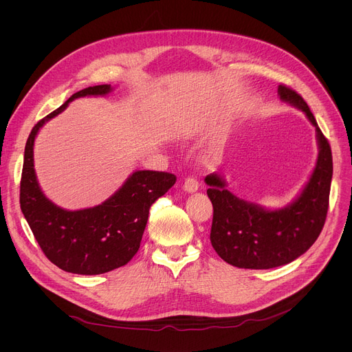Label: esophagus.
<instances>
[{
	"label": "esophagus",
	"instance_id": "obj_1",
	"mask_svg": "<svg viewBox=\"0 0 352 352\" xmlns=\"http://www.w3.org/2000/svg\"><path fill=\"white\" fill-rule=\"evenodd\" d=\"M184 189H185V192H188V193L196 192V190L199 189V182H197V179L193 178V177L186 178L185 182H184Z\"/></svg>",
	"mask_w": 352,
	"mask_h": 352
}]
</instances>
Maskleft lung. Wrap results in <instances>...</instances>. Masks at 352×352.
<instances>
[{
  "label": "left lung",
  "instance_id": "left-lung-1",
  "mask_svg": "<svg viewBox=\"0 0 352 352\" xmlns=\"http://www.w3.org/2000/svg\"><path fill=\"white\" fill-rule=\"evenodd\" d=\"M277 91L283 102L304 111L315 126L318 162L300 193L289 205L276 210L236 197L216 173L205 178L213 205L212 245L224 262L239 269H273L304 255L318 239L329 209L333 177L330 144L305 100L284 85Z\"/></svg>",
  "mask_w": 352,
  "mask_h": 352
}]
</instances>
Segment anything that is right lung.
<instances>
[{
  "label": "right lung",
  "instance_id": "right-lung-1",
  "mask_svg": "<svg viewBox=\"0 0 352 352\" xmlns=\"http://www.w3.org/2000/svg\"><path fill=\"white\" fill-rule=\"evenodd\" d=\"M111 90V85H98L76 91L33 126L25 147L22 213L47 259L74 274H103L125 266L140 246L150 206L177 181L170 173L138 170L102 205L82 210L63 209L45 197L33 163L37 132L47 121L61 114L72 100L106 96Z\"/></svg>",
  "mask_w": 352,
  "mask_h": 352
}]
</instances>
